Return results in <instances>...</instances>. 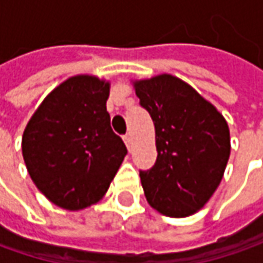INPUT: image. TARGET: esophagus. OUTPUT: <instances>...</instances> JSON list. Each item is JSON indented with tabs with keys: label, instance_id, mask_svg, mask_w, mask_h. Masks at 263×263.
<instances>
[{
	"label": "esophagus",
	"instance_id": "34e87169",
	"mask_svg": "<svg viewBox=\"0 0 263 263\" xmlns=\"http://www.w3.org/2000/svg\"><path fill=\"white\" fill-rule=\"evenodd\" d=\"M123 140H124L126 146L130 149V146H132V136H130V135H126V136L123 137Z\"/></svg>",
	"mask_w": 263,
	"mask_h": 263
}]
</instances>
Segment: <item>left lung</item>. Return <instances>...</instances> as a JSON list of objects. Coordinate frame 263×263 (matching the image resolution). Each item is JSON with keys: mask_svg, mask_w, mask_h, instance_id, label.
I'll return each mask as SVG.
<instances>
[{"mask_svg": "<svg viewBox=\"0 0 263 263\" xmlns=\"http://www.w3.org/2000/svg\"><path fill=\"white\" fill-rule=\"evenodd\" d=\"M133 86L155 126L157 162L140 171L147 203L167 217L193 215L224 176L231 151L227 121L176 76L135 80Z\"/></svg>", "mask_w": 263, "mask_h": 263, "instance_id": "left-lung-1", "label": "left lung"}]
</instances>
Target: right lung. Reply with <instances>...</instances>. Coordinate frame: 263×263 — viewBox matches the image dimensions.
I'll return each mask as SVG.
<instances>
[{
  "label": "right lung",
  "instance_id": "right-lung-1",
  "mask_svg": "<svg viewBox=\"0 0 263 263\" xmlns=\"http://www.w3.org/2000/svg\"><path fill=\"white\" fill-rule=\"evenodd\" d=\"M109 82L89 74L67 79L48 93L22 139L35 186L57 206L80 211L99 202L126 157L109 124Z\"/></svg>",
  "mask_w": 263,
  "mask_h": 263
}]
</instances>
